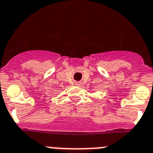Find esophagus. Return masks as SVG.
Wrapping results in <instances>:
<instances>
[{
	"mask_svg": "<svg viewBox=\"0 0 153 153\" xmlns=\"http://www.w3.org/2000/svg\"><path fill=\"white\" fill-rule=\"evenodd\" d=\"M76 85H79V84H76Z\"/></svg>",
	"mask_w": 153,
	"mask_h": 153,
	"instance_id": "34e87169",
	"label": "esophagus"
}]
</instances>
